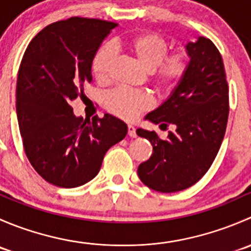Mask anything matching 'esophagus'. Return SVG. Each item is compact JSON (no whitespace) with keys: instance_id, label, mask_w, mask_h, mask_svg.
<instances>
[{"instance_id":"esophagus-1","label":"esophagus","mask_w":251,"mask_h":251,"mask_svg":"<svg viewBox=\"0 0 251 251\" xmlns=\"http://www.w3.org/2000/svg\"><path fill=\"white\" fill-rule=\"evenodd\" d=\"M127 132H128V136L130 137H136V127L133 125H128L127 126Z\"/></svg>"}]
</instances>
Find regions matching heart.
<instances>
[{"label":"heart","mask_w":251,"mask_h":251,"mask_svg":"<svg viewBox=\"0 0 251 251\" xmlns=\"http://www.w3.org/2000/svg\"><path fill=\"white\" fill-rule=\"evenodd\" d=\"M116 48L132 58L148 73L151 83L159 91H170L181 81L187 70L186 55L181 52L168 53V44L154 32H140L119 41ZM113 53L109 47L97 50L92 59L93 77L100 83L109 78ZM151 98L142 92L116 90L105 98V107L124 120H133L138 114L151 107Z\"/></svg>","instance_id":"1"}]
</instances>
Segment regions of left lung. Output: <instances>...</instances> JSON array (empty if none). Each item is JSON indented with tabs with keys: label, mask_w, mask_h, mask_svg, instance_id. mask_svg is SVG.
Listing matches in <instances>:
<instances>
[{
	"label": "left lung",
	"mask_w": 251,
	"mask_h": 251,
	"mask_svg": "<svg viewBox=\"0 0 251 251\" xmlns=\"http://www.w3.org/2000/svg\"><path fill=\"white\" fill-rule=\"evenodd\" d=\"M186 74L165 102L146 115L163 128L174 125L166 140L155 131L137 128L153 146V154L138 166L147 187L161 193L183 191L206 174L216 158L228 119V85L216 46L199 36L186 45Z\"/></svg>",
	"instance_id": "left-lung-1"
}]
</instances>
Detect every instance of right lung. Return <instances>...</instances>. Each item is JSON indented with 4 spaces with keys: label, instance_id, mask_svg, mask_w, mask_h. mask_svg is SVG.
Returning <instances> with one entry per match:
<instances>
[{
    "label": "right lung",
    "instance_id": "add662e5",
    "mask_svg": "<svg viewBox=\"0 0 251 251\" xmlns=\"http://www.w3.org/2000/svg\"><path fill=\"white\" fill-rule=\"evenodd\" d=\"M116 23L73 17L47 25L27 46L17 80V116L25 153L54 186L75 188L97 176L127 125L104 114L83 119L72 102L92 82V59Z\"/></svg>",
    "mask_w": 251,
    "mask_h": 251
}]
</instances>
